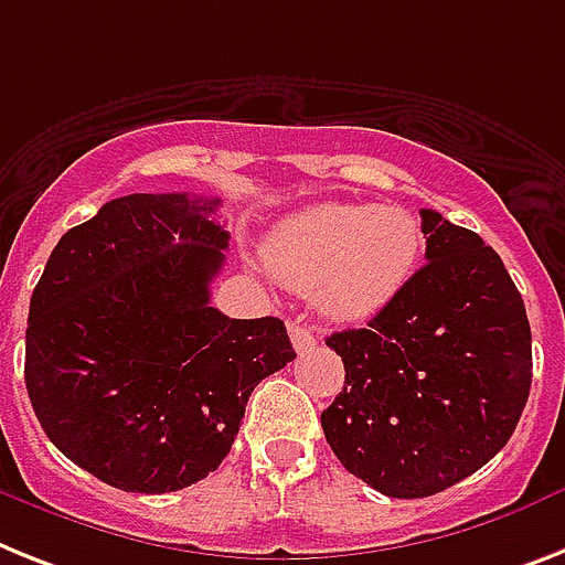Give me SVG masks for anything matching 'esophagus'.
<instances>
[{
	"mask_svg": "<svg viewBox=\"0 0 565 565\" xmlns=\"http://www.w3.org/2000/svg\"><path fill=\"white\" fill-rule=\"evenodd\" d=\"M291 343L297 352H306V349H311L317 343L315 334L306 329V326H291Z\"/></svg>",
	"mask_w": 565,
	"mask_h": 565,
	"instance_id": "1",
	"label": "esophagus"
}]
</instances>
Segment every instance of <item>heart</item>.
Instances as JSON below:
<instances>
[{
	"mask_svg": "<svg viewBox=\"0 0 565 565\" xmlns=\"http://www.w3.org/2000/svg\"><path fill=\"white\" fill-rule=\"evenodd\" d=\"M422 225L404 207L315 204L274 231L265 263L297 291H315L326 317L355 323L377 315L409 282Z\"/></svg>",
	"mask_w": 565,
	"mask_h": 565,
	"instance_id": "obj_1",
	"label": "heart"
}]
</instances>
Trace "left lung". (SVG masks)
<instances>
[{
	"mask_svg": "<svg viewBox=\"0 0 565 565\" xmlns=\"http://www.w3.org/2000/svg\"><path fill=\"white\" fill-rule=\"evenodd\" d=\"M427 263L363 329L326 338L343 393L323 409L340 465L418 500L477 473L508 445L531 390V326L500 254L422 210Z\"/></svg>",
	"mask_w": 565,
	"mask_h": 565,
	"instance_id": "obj_1",
	"label": "left lung"
}]
</instances>
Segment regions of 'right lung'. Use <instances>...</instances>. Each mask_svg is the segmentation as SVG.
Returning <instances> with one entry per match:
<instances>
[{"instance_id": "add662e5", "label": "right lung", "mask_w": 565, "mask_h": 565, "mask_svg": "<svg viewBox=\"0 0 565 565\" xmlns=\"http://www.w3.org/2000/svg\"><path fill=\"white\" fill-rule=\"evenodd\" d=\"M216 207L111 199L63 233L31 294V407L60 454L120 491H181L216 470L254 386L294 361L279 317L210 306L227 248Z\"/></svg>"}]
</instances>
